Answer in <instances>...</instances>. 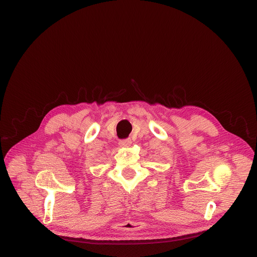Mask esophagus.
I'll return each mask as SVG.
<instances>
[{
    "label": "esophagus",
    "instance_id": "obj_1",
    "mask_svg": "<svg viewBox=\"0 0 257 257\" xmlns=\"http://www.w3.org/2000/svg\"><path fill=\"white\" fill-rule=\"evenodd\" d=\"M118 144L120 147H129L131 145V140H129V139L121 140V141H119Z\"/></svg>",
    "mask_w": 257,
    "mask_h": 257
}]
</instances>
